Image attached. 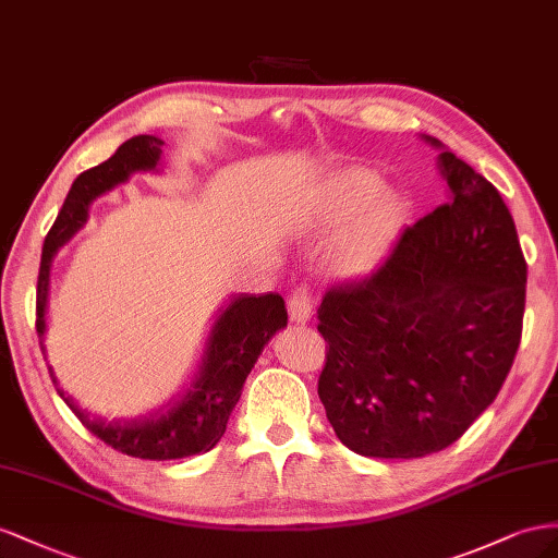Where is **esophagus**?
Segmentation results:
<instances>
[{"instance_id":"1","label":"esophagus","mask_w":558,"mask_h":558,"mask_svg":"<svg viewBox=\"0 0 558 558\" xmlns=\"http://www.w3.org/2000/svg\"><path fill=\"white\" fill-rule=\"evenodd\" d=\"M288 313L292 323H308L313 315V296L308 290L299 288L292 292L290 301H288Z\"/></svg>"}]
</instances>
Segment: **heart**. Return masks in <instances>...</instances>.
I'll list each match as a JSON object with an SVG mask.
<instances>
[{
	"instance_id": "obj_1",
	"label": "heart",
	"mask_w": 558,
	"mask_h": 558,
	"mask_svg": "<svg viewBox=\"0 0 558 558\" xmlns=\"http://www.w3.org/2000/svg\"><path fill=\"white\" fill-rule=\"evenodd\" d=\"M404 213V201L390 189H378L374 172L345 168L329 174L317 191L311 227L329 229L343 217L329 241L327 262L341 278H362L386 257Z\"/></svg>"
}]
</instances>
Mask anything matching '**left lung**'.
<instances>
[{
  "label": "left lung",
  "mask_w": 558,
  "mask_h": 558,
  "mask_svg": "<svg viewBox=\"0 0 558 558\" xmlns=\"http://www.w3.org/2000/svg\"><path fill=\"white\" fill-rule=\"evenodd\" d=\"M444 205L409 227L372 276L317 308V380L333 433L367 458H423L496 400L521 339L526 259L498 189L439 140Z\"/></svg>",
  "instance_id": "obj_1"
}]
</instances>
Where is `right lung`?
Here are the masks:
<instances>
[{
  "instance_id": "add662e5",
  "label": "right lung",
  "mask_w": 558,
  "mask_h": 558,
  "mask_svg": "<svg viewBox=\"0 0 558 558\" xmlns=\"http://www.w3.org/2000/svg\"><path fill=\"white\" fill-rule=\"evenodd\" d=\"M161 147L163 140L154 135L131 137L105 163L82 172L74 180L41 250L37 280V333L41 353H46V306H49L51 264L58 250L86 225L88 208L95 198L125 184L135 172H161ZM282 327H288V308L280 294H231L229 304L219 308L215 317L191 384L163 409L142 418L107 421L98 413H90L60 388L51 367L49 372L62 402L111 449L145 460L189 458L215 449V444L225 435L233 407L241 400L243 384L254 362L270 337Z\"/></svg>"
}]
</instances>
